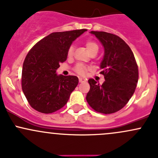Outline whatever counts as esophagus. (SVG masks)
<instances>
[{
	"mask_svg": "<svg viewBox=\"0 0 158 158\" xmlns=\"http://www.w3.org/2000/svg\"><path fill=\"white\" fill-rule=\"evenodd\" d=\"M86 80L84 78H83V77H79V82L80 83H83V82H85Z\"/></svg>",
	"mask_w": 158,
	"mask_h": 158,
	"instance_id": "34e87169",
	"label": "esophagus"
}]
</instances>
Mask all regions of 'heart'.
Here are the masks:
<instances>
[{
  "label": "heart",
  "instance_id": "obj_1",
  "mask_svg": "<svg viewBox=\"0 0 158 158\" xmlns=\"http://www.w3.org/2000/svg\"><path fill=\"white\" fill-rule=\"evenodd\" d=\"M85 46L90 54V53L94 52H98V49H99L98 45H97L95 42L93 41V40H87V41H86ZM73 50H74L73 46L69 47V48H68V55L69 57H71V55H73ZM87 70H88V68L82 64H78L75 67V71L77 73V74H81V75H84V74L87 73Z\"/></svg>",
  "mask_w": 158,
  "mask_h": 158
}]
</instances>
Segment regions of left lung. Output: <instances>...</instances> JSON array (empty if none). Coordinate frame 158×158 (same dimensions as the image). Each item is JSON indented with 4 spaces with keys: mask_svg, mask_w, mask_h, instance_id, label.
Returning <instances> with one entry per match:
<instances>
[{
    "mask_svg": "<svg viewBox=\"0 0 158 158\" xmlns=\"http://www.w3.org/2000/svg\"><path fill=\"white\" fill-rule=\"evenodd\" d=\"M104 48L100 74L102 85L89 79L90 89L86 100L95 111L104 114L123 109L134 94L139 81V69L134 55L126 42L118 35L106 32L91 31Z\"/></svg>",
    "mask_w": 158,
    "mask_h": 158,
    "instance_id": "8db88e82",
    "label": "left lung"
}]
</instances>
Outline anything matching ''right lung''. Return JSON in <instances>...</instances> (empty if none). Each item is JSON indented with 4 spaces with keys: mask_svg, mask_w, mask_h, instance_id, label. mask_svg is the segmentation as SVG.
Segmentation results:
<instances>
[{
    "mask_svg": "<svg viewBox=\"0 0 158 158\" xmlns=\"http://www.w3.org/2000/svg\"><path fill=\"white\" fill-rule=\"evenodd\" d=\"M87 30L52 32L38 42L26 57L22 70V89L34 110L52 113L67 103L78 84L76 76L58 75L60 63L66 61L73 42Z\"/></svg>",
    "mask_w": 158,
    "mask_h": 158,
    "instance_id": "1",
    "label": "right lung"
}]
</instances>
